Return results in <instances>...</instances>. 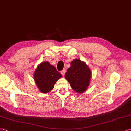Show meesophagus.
<instances>
[{
  "mask_svg": "<svg viewBox=\"0 0 131 131\" xmlns=\"http://www.w3.org/2000/svg\"><path fill=\"white\" fill-rule=\"evenodd\" d=\"M60 73H61L62 75L63 76H64V75H65V73H66V70H65V69H63L62 71L60 72Z\"/></svg>",
  "mask_w": 131,
  "mask_h": 131,
  "instance_id": "34e87169",
  "label": "esophagus"
}]
</instances>
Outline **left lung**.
<instances>
[{
  "instance_id": "obj_1",
  "label": "left lung",
  "mask_w": 131,
  "mask_h": 131,
  "mask_svg": "<svg viewBox=\"0 0 131 131\" xmlns=\"http://www.w3.org/2000/svg\"><path fill=\"white\" fill-rule=\"evenodd\" d=\"M92 77L91 69L85 62L75 59L71 62V67L67 69L65 78L71 87L78 93H83L90 85Z\"/></svg>"
}]
</instances>
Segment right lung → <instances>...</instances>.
Listing matches in <instances>:
<instances>
[{
    "label": "right lung",
    "mask_w": 131,
    "mask_h": 131,
    "mask_svg": "<svg viewBox=\"0 0 131 131\" xmlns=\"http://www.w3.org/2000/svg\"><path fill=\"white\" fill-rule=\"evenodd\" d=\"M62 77L55 67L48 62L38 65L34 73L35 83L42 93H48L52 91L57 81Z\"/></svg>",
    "instance_id": "add662e5"
}]
</instances>
